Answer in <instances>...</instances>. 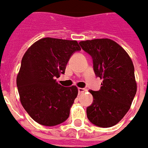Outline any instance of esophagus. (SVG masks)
I'll use <instances>...</instances> for the list:
<instances>
[{"instance_id": "obj_1", "label": "esophagus", "mask_w": 148, "mask_h": 148, "mask_svg": "<svg viewBox=\"0 0 148 148\" xmlns=\"http://www.w3.org/2000/svg\"><path fill=\"white\" fill-rule=\"evenodd\" d=\"M86 91V89L84 88H78V94L80 95V94H82V93H84Z\"/></svg>"}]
</instances>
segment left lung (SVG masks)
I'll list each match as a JSON object with an SVG mask.
<instances>
[{"label":"left lung","instance_id":"obj_1","mask_svg":"<svg viewBox=\"0 0 148 148\" xmlns=\"http://www.w3.org/2000/svg\"><path fill=\"white\" fill-rule=\"evenodd\" d=\"M79 44L92 57L96 76L103 79L99 91L89 90L94 102L86 108L87 118L100 127H113L127 113L136 94L133 62L126 50L109 38Z\"/></svg>","mask_w":148,"mask_h":148}]
</instances>
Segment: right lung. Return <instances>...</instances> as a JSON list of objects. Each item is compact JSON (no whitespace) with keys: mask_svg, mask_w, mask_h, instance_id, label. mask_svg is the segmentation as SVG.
I'll list each match as a JSON object with an SVG mask.
<instances>
[{"mask_svg":"<svg viewBox=\"0 0 148 148\" xmlns=\"http://www.w3.org/2000/svg\"><path fill=\"white\" fill-rule=\"evenodd\" d=\"M80 49L77 41L45 38L25 53L16 86L24 109L39 124L56 126L69 117L77 87L62 86L56 78L65 73L71 55Z\"/></svg>","mask_w":148,"mask_h":148,"instance_id":"1","label":"right lung"}]
</instances>
